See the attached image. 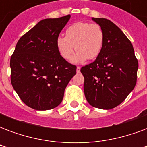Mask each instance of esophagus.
<instances>
[{
    "mask_svg": "<svg viewBox=\"0 0 147 147\" xmlns=\"http://www.w3.org/2000/svg\"><path fill=\"white\" fill-rule=\"evenodd\" d=\"M76 71H77V72H80V67H76Z\"/></svg>",
    "mask_w": 147,
    "mask_h": 147,
    "instance_id": "34e87169",
    "label": "esophagus"
}]
</instances>
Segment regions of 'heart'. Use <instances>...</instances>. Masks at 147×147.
<instances>
[{
    "mask_svg": "<svg viewBox=\"0 0 147 147\" xmlns=\"http://www.w3.org/2000/svg\"><path fill=\"white\" fill-rule=\"evenodd\" d=\"M104 42L105 34L101 26L85 22L71 25L66 30L65 37L58 36L56 39L57 49L64 60L69 61L74 50L77 51L72 59L74 63L94 60L101 53Z\"/></svg>",
    "mask_w": 147,
    "mask_h": 147,
    "instance_id": "obj_1",
    "label": "heart"
}]
</instances>
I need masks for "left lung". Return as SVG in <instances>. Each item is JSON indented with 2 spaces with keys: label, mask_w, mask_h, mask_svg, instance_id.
<instances>
[{
  "label": "left lung",
  "mask_w": 147,
  "mask_h": 147,
  "mask_svg": "<svg viewBox=\"0 0 147 147\" xmlns=\"http://www.w3.org/2000/svg\"><path fill=\"white\" fill-rule=\"evenodd\" d=\"M101 26L105 42L93 63L81 68L84 94L90 105L102 109L119 105L136 86L138 61L132 44L117 25L104 18H92Z\"/></svg>",
  "instance_id": "left-lung-1"
}]
</instances>
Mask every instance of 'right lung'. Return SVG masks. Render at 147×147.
<instances>
[{"label":"right lung","instance_id":"1","mask_svg":"<svg viewBox=\"0 0 147 147\" xmlns=\"http://www.w3.org/2000/svg\"><path fill=\"white\" fill-rule=\"evenodd\" d=\"M71 16L45 19L21 37L10 60L11 82L19 97L36 110L57 107L76 67L61 57L56 39Z\"/></svg>","mask_w":147,"mask_h":147}]
</instances>
